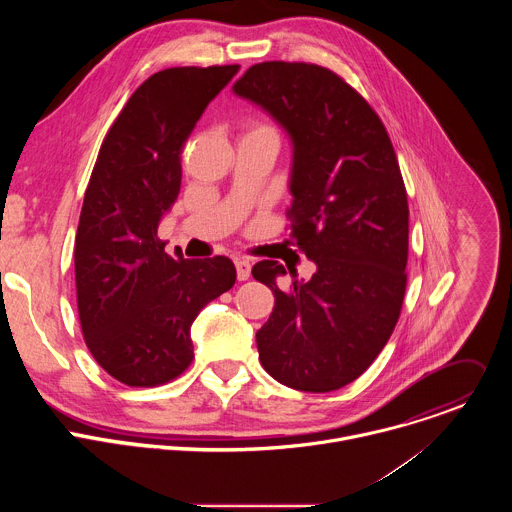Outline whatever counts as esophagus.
I'll use <instances>...</instances> for the list:
<instances>
[{"label": "esophagus", "instance_id": "34e87169", "mask_svg": "<svg viewBox=\"0 0 512 512\" xmlns=\"http://www.w3.org/2000/svg\"><path fill=\"white\" fill-rule=\"evenodd\" d=\"M235 269H237V279L239 281H247L251 275V263L245 259H237L235 261Z\"/></svg>", "mask_w": 512, "mask_h": 512}]
</instances>
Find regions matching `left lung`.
Returning <instances> with one entry per match:
<instances>
[{"label":"left lung","instance_id":"8db88e82","mask_svg":"<svg viewBox=\"0 0 512 512\" xmlns=\"http://www.w3.org/2000/svg\"><path fill=\"white\" fill-rule=\"evenodd\" d=\"M235 95L263 107L291 137V237L316 263L291 281L277 261L253 277L275 296L257 332L263 369L281 385L336 391L367 371L391 338L407 287L409 206L389 133L342 77L310 62L253 64Z\"/></svg>","mask_w":512,"mask_h":512}]
</instances>
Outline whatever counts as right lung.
<instances>
[{"label": "right lung", "instance_id": "right-lung-1", "mask_svg": "<svg viewBox=\"0 0 512 512\" xmlns=\"http://www.w3.org/2000/svg\"><path fill=\"white\" fill-rule=\"evenodd\" d=\"M239 64L156 72L109 127L75 237L77 306L93 358L127 387H158L194 358L190 326L235 285L227 257H170L158 239L182 182L180 154Z\"/></svg>", "mask_w": 512, "mask_h": 512}]
</instances>
